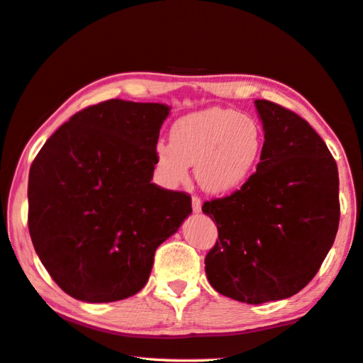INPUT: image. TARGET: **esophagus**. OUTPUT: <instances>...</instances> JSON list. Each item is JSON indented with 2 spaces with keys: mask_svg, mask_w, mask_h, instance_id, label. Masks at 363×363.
Returning a JSON list of instances; mask_svg holds the SVG:
<instances>
[{
  "mask_svg": "<svg viewBox=\"0 0 363 363\" xmlns=\"http://www.w3.org/2000/svg\"><path fill=\"white\" fill-rule=\"evenodd\" d=\"M192 210L194 213H200V210H202V200H200L197 195L192 197Z\"/></svg>",
  "mask_w": 363,
  "mask_h": 363,
  "instance_id": "esophagus-1",
  "label": "esophagus"
}]
</instances>
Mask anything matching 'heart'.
Listing matches in <instances>:
<instances>
[{
    "mask_svg": "<svg viewBox=\"0 0 363 363\" xmlns=\"http://www.w3.org/2000/svg\"><path fill=\"white\" fill-rule=\"evenodd\" d=\"M171 143L155 148V166L166 187L186 182L191 164L200 187L208 194L239 191L254 174L264 150L258 121L224 108L186 114L171 125Z\"/></svg>",
    "mask_w": 363,
    "mask_h": 363,
    "instance_id": "obj_1",
    "label": "heart"
}]
</instances>
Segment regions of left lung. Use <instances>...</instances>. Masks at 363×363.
<instances>
[{
    "label": "left lung",
    "mask_w": 363,
    "mask_h": 363,
    "mask_svg": "<svg viewBox=\"0 0 363 363\" xmlns=\"http://www.w3.org/2000/svg\"><path fill=\"white\" fill-rule=\"evenodd\" d=\"M264 132L257 171L239 191L205 202L218 240L210 284L245 303L297 294L318 272L339 226L337 166L323 139L291 109L255 100Z\"/></svg>",
    "instance_id": "8db88e82"
}]
</instances>
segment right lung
Masks as SVG:
<instances>
[{
    "label": "right lung",
    "instance_id": "right-lung-1",
    "mask_svg": "<svg viewBox=\"0 0 363 363\" xmlns=\"http://www.w3.org/2000/svg\"><path fill=\"white\" fill-rule=\"evenodd\" d=\"M161 103L108 100L74 114L28 172V231L43 267L74 298L123 301L155 250L192 213L191 195L152 182Z\"/></svg>",
    "mask_w": 363,
    "mask_h": 363
}]
</instances>
